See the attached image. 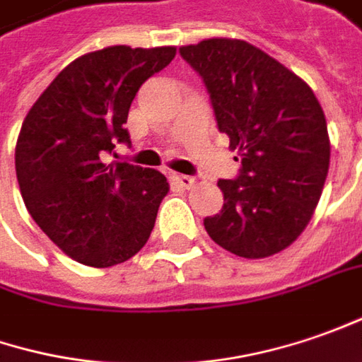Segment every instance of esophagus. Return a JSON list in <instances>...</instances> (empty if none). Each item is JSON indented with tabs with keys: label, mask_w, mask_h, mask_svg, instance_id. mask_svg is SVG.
Returning <instances> with one entry per match:
<instances>
[{
	"label": "esophagus",
	"mask_w": 362,
	"mask_h": 362,
	"mask_svg": "<svg viewBox=\"0 0 362 362\" xmlns=\"http://www.w3.org/2000/svg\"><path fill=\"white\" fill-rule=\"evenodd\" d=\"M174 180L178 182L182 188H192L196 178H194V176H186V174H176V176H174Z\"/></svg>",
	"instance_id": "34e87169"
}]
</instances>
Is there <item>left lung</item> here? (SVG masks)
Returning a JSON list of instances; mask_svg holds the SVG:
<instances>
[{"label": "left lung", "mask_w": 362, "mask_h": 362, "mask_svg": "<svg viewBox=\"0 0 362 362\" xmlns=\"http://www.w3.org/2000/svg\"><path fill=\"white\" fill-rule=\"evenodd\" d=\"M180 56L202 76L218 130L240 162L234 180H218L224 206L204 218L206 232L243 258L276 255L303 234L329 174V132L317 95L243 40L182 45Z\"/></svg>", "instance_id": "1"}]
</instances>
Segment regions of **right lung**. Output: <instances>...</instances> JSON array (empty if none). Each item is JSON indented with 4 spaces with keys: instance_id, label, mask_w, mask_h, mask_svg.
Here are the masks:
<instances>
[{
    "instance_id": "obj_1",
    "label": "right lung",
    "mask_w": 362,
    "mask_h": 362,
    "mask_svg": "<svg viewBox=\"0 0 362 362\" xmlns=\"http://www.w3.org/2000/svg\"><path fill=\"white\" fill-rule=\"evenodd\" d=\"M176 56L174 45H112L74 59L21 124L16 144L19 192L35 224L86 267L126 262L148 243L166 176L107 162L144 81Z\"/></svg>"
}]
</instances>
